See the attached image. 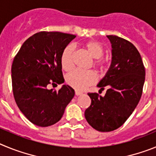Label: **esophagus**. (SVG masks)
<instances>
[{"mask_svg":"<svg viewBox=\"0 0 156 156\" xmlns=\"http://www.w3.org/2000/svg\"><path fill=\"white\" fill-rule=\"evenodd\" d=\"M75 94H76V96H79V95L82 94V92L78 91V90H76V91H75Z\"/></svg>","mask_w":156,"mask_h":156,"instance_id":"obj_1","label":"esophagus"}]
</instances>
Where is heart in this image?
Returning <instances> with one entry per match:
<instances>
[{
    "instance_id": "obj_1",
    "label": "heart",
    "mask_w": 156,
    "mask_h": 156,
    "mask_svg": "<svg viewBox=\"0 0 156 156\" xmlns=\"http://www.w3.org/2000/svg\"><path fill=\"white\" fill-rule=\"evenodd\" d=\"M84 48L88 54L94 58L92 66L100 73L107 69L109 60L104 56V46L98 41H89L84 44ZM74 47L68 45L64 48L61 55V65L64 70L69 72L74 66ZM97 80V76L94 71L74 70L66 77V83L70 87L78 90H83L87 87L94 84Z\"/></svg>"
}]
</instances>
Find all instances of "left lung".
Listing matches in <instances>:
<instances>
[{"label":"left lung","instance_id":"left-lung-1","mask_svg":"<svg viewBox=\"0 0 156 156\" xmlns=\"http://www.w3.org/2000/svg\"><path fill=\"white\" fill-rule=\"evenodd\" d=\"M112 43V59L108 73L98 87L105 95L88 93L90 105L85 110L94 129L109 132L120 127L137 107L143 91L145 69L134 45L117 36H107Z\"/></svg>","mask_w":156,"mask_h":156}]
</instances>
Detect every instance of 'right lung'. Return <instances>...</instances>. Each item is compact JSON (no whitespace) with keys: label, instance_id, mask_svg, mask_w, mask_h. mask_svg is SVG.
<instances>
[{"label":"right lung","instance_id":"obj_1","mask_svg":"<svg viewBox=\"0 0 156 156\" xmlns=\"http://www.w3.org/2000/svg\"><path fill=\"white\" fill-rule=\"evenodd\" d=\"M76 36L41 31L23 43L12 66V91L23 115L39 126L58 122L75 92L69 85L58 90L49 84L64 83L61 65L62 51Z\"/></svg>","mask_w":156,"mask_h":156}]
</instances>
